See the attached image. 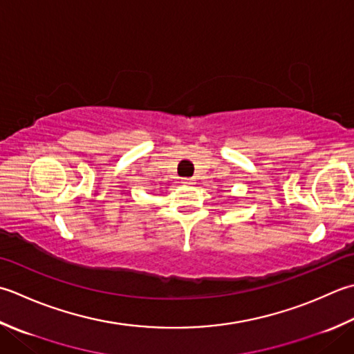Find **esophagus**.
<instances>
[{"label": "esophagus", "instance_id": "1", "mask_svg": "<svg viewBox=\"0 0 354 354\" xmlns=\"http://www.w3.org/2000/svg\"><path fill=\"white\" fill-rule=\"evenodd\" d=\"M183 184L184 185H193V184H195V179H193V178H184L183 179Z\"/></svg>", "mask_w": 354, "mask_h": 354}]
</instances>
